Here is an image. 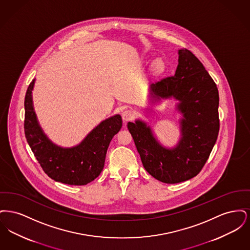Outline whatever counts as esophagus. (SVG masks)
<instances>
[{
  "instance_id": "34e87169",
  "label": "esophagus",
  "mask_w": 250,
  "mask_h": 250,
  "mask_svg": "<svg viewBox=\"0 0 250 250\" xmlns=\"http://www.w3.org/2000/svg\"><path fill=\"white\" fill-rule=\"evenodd\" d=\"M135 117V112L131 109H125L122 113V118L125 122H128Z\"/></svg>"
}]
</instances>
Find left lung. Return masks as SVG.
<instances>
[{
	"mask_svg": "<svg viewBox=\"0 0 250 250\" xmlns=\"http://www.w3.org/2000/svg\"><path fill=\"white\" fill-rule=\"evenodd\" d=\"M178 54L175 74L151 85L153 97L173 96L179 100L177 109L183 118L180 121L182 137L176 147H163L150 126L141 120L127 124L144 168L166 184H177L198 175L209 158L219 131L216 84L190 50L181 48Z\"/></svg>",
	"mask_w": 250,
	"mask_h": 250,
	"instance_id": "8db88e82",
	"label": "left lung"
}]
</instances>
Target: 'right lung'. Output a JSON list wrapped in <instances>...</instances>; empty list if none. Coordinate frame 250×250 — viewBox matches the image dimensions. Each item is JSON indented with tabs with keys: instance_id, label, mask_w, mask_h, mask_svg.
<instances>
[{
	"instance_id": "add662e5",
	"label": "right lung",
	"mask_w": 250,
	"mask_h": 250,
	"mask_svg": "<svg viewBox=\"0 0 250 250\" xmlns=\"http://www.w3.org/2000/svg\"><path fill=\"white\" fill-rule=\"evenodd\" d=\"M35 81L29 85L24 100L27 143L48 177L66 185H87L101 173L109 143L122 128V117L116 114L101 122L75 147L57 146L48 140L36 118L32 98Z\"/></svg>"
}]
</instances>
